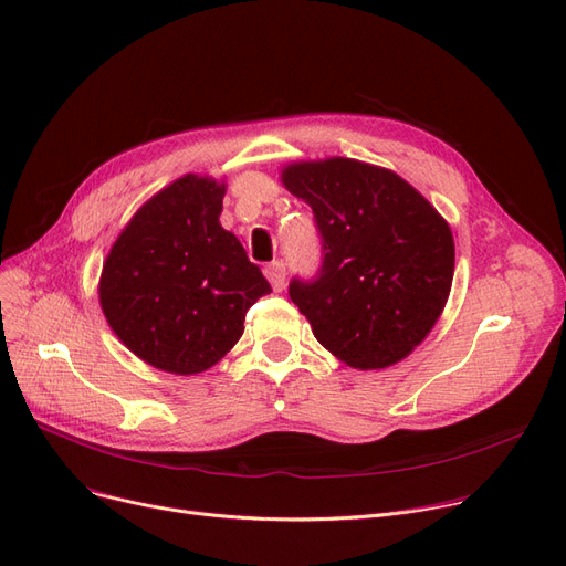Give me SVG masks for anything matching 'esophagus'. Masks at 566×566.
<instances>
[{
    "label": "esophagus",
    "mask_w": 566,
    "mask_h": 566,
    "mask_svg": "<svg viewBox=\"0 0 566 566\" xmlns=\"http://www.w3.org/2000/svg\"><path fill=\"white\" fill-rule=\"evenodd\" d=\"M264 276L269 279L271 287H274L276 292H281L285 287V264L279 262V260L276 262H269L264 266Z\"/></svg>",
    "instance_id": "34e87169"
}]
</instances>
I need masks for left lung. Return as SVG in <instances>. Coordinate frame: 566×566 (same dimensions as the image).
I'll return each instance as SVG.
<instances>
[{
	"instance_id": "left-lung-1",
	"label": "left lung",
	"mask_w": 566,
	"mask_h": 566,
	"mask_svg": "<svg viewBox=\"0 0 566 566\" xmlns=\"http://www.w3.org/2000/svg\"><path fill=\"white\" fill-rule=\"evenodd\" d=\"M281 178L311 207L323 243L318 274L290 283L315 338L355 369L403 359L453 285L448 222L395 171L348 157L295 163Z\"/></svg>"
}]
</instances>
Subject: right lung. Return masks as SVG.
<instances>
[{"instance_id": "right-lung-1", "label": "right lung", "mask_w": 566, "mask_h": 566, "mask_svg": "<svg viewBox=\"0 0 566 566\" xmlns=\"http://www.w3.org/2000/svg\"><path fill=\"white\" fill-rule=\"evenodd\" d=\"M224 184L186 174L150 197L113 243L99 279L111 329L150 367L201 374L243 334L271 285L222 230Z\"/></svg>"}]
</instances>
